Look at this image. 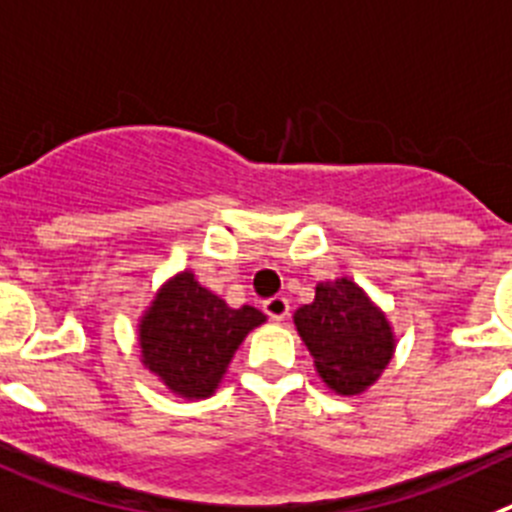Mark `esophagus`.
Masks as SVG:
<instances>
[{
    "mask_svg": "<svg viewBox=\"0 0 512 512\" xmlns=\"http://www.w3.org/2000/svg\"><path fill=\"white\" fill-rule=\"evenodd\" d=\"M262 311H265L273 321H283L290 311V303H288V298H283V296L267 298V301L262 303Z\"/></svg>",
    "mask_w": 512,
    "mask_h": 512,
    "instance_id": "esophagus-1",
    "label": "esophagus"
}]
</instances>
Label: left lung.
Segmentation results:
<instances>
[{
	"label": "left lung",
	"instance_id": "obj_1",
	"mask_svg": "<svg viewBox=\"0 0 512 512\" xmlns=\"http://www.w3.org/2000/svg\"><path fill=\"white\" fill-rule=\"evenodd\" d=\"M293 324L326 388L344 398L372 388L395 354L388 313L347 275L316 285V296L293 313Z\"/></svg>",
	"mask_w": 512,
	"mask_h": 512
}]
</instances>
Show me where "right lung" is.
Wrapping results in <instances>:
<instances>
[{
    "label": "right lung",
    "mask_w": 512,
    "mask_h": 512,
    "mask_svg": "<svg viewBox=\"0 0 512 512\" xmlns=\"http://www.w3.org/2000/svg\"><path fill=\"white\" fill-rule=\"evenodd\" d=\"M265 321L262 311L232 308L193 270H181L160 285L137 321L142 365L178 398H211L239 344Z\"/></svg>",
    "instance_id": "right-lung-1"
}]
</instances>
